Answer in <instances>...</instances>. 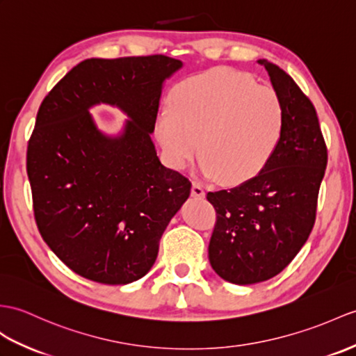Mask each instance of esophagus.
Here are the masks:
<instances>
[{
  "instance_id": "esophagus-1",
  "label": "esophagus",
  "mask_w": 356,
  "mask_h": 356,
  "mask_svg": "<svg viewBox=\"0 0 356 356\" xmlns=\"http://www.w3.org/2000/svg\"><path fill=\"white\" fill-rule=\"evenodd\" d=\"M191 194H193V197H195V198H200V200H202V198H204L206 193H204V188H203V185L198 184V181H193Z\"/></svg>"
}]
</instances>
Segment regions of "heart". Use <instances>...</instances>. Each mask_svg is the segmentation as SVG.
Instances as JSON below:
<instances>
[{
    "label": "heart",
    "instance_id": "obj_1",
    "mask_svg": "<svg viewBox=\"0 0 356 356\" xmlns=\"http://www.w3.org/2000/svg\"><path fill=\"white\" fill-rule=\"evenodd\" d=\"M284 130L276 90L226 68L181 80L171 90L170 109L154 118V138L171 168H186L202 152L203 175L229 186L247 184L267 167Z\"/></svg>",
    "mask_w": 356,
    "mask_h": 356
}]
</instances>
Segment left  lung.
I'll return each instance as SVG.
<instances>
[{
  "mask_svg": "<svg viewBox=\"0 0 356 356\" xmlns=\"http://www.w3.org/2000/svg\"><path fill=\"white\" fill-rule=\"evenodd\" d=\"M285 109L277 152L258 176L232 189L208 193L217 211L209 262L236 285L279 275L300 252L316 221L327 150L309 98L277 65L259 59Z\"/></svg>",
  "mask_w": 356,
  "mask_h": 356,
  "instance_id": "obj_1",
  "label": "left lung"
}]
</instances>
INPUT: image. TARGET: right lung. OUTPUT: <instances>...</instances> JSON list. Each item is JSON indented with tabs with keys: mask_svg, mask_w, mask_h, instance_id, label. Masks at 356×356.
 Masks as SVG:
<instances>
[{
	"mask_svg": "<svg viewBox=\"0 0 356 356\" xmlns=\"http://www.w3.org/2000/svg\"><path fill=\"white\" fill-rule=\"evenodd\" d=\"M184 63L168 56L86 59L44 98L27 148V175L40 235L66 267L106 285L145 276L159 241L191 193L163 167L152 140L163 81ZM128 115L118 136L88 109Z\"/></svg>",
	"mask_w": 356,
	"mask_h": 356,
	"instance_id": "obj_1",
	"label": "right lung"
}]
</instances>
